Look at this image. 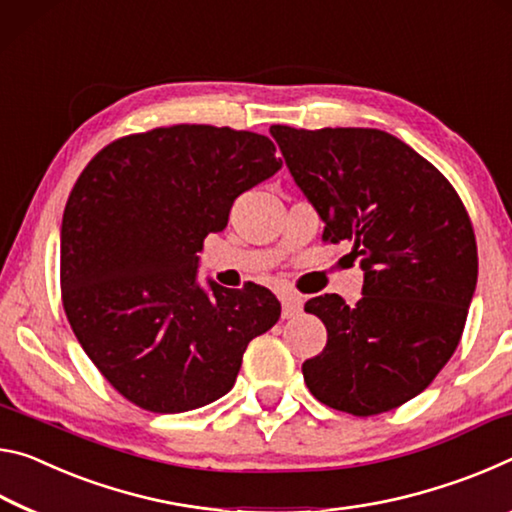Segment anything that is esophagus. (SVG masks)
<instances>
[{
  "instance_id": "34e87169",
  "label": "esophagus",
  "mask_w": 512,
  "mask_h": 512,
  "mask_svg": "<svg viewBox=\"0 0 512 512\" xmlns=\"http://www.w3.org/2000/svg\"><path fill=\"white\" fill-rule=\"evenodd\" d=\"M301 313V299L295 295H283L281 297V315L283 320H292Z\"/></svg>"
}]
</instances>
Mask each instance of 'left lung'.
Segmentation results:
<instances>
[{"label":"left lung","instance_id":"8db88e82","mask_svg":"<svg viewBox=\"0 0 512 512\" xmlns=\"http://www.w3.org/2000/svg\"><path fill=\"white\" fill-rule=\"evenodd\" d=\"M286 165L324 222L349 242L363 297L306 301L326 347L301 365L315 399L358 417L420 395L454 354L479 276L474 229L451 183L379 129L270 127Z\"/></svg>","mask_w":512,"mask_h":512}]
</instances>
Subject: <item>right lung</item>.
Listing matches in <instances>:
<instances>
[{
    "instance_id": "obj_1",
    "label": "right lung",
    "mask_w": 512,
    "mask_h": 512,
    "mask_svg": "<svg viewBox=\"0 0 512 512\" xmlns=\"http://www.w3.org/2000/svg\"><path fill=\"white\" fill-rule=\"evenodd\" d=\"M274 142L208 124L111 142L81 172L61 226L67 320L104 379L152 413H186L233 388L270 331V290L199 286V251L236 197L281 170Z\"/></svg>"
}]
</instances>
